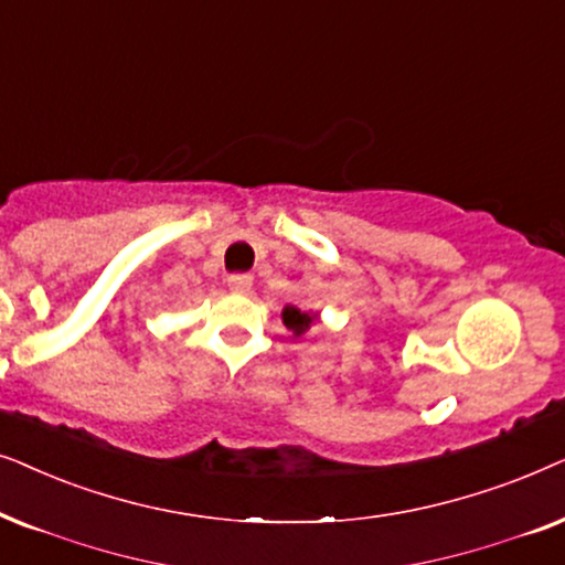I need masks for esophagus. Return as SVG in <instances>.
<instances>
[{
  "label": "esophagus",
  "instance_id": "obj_1",
  "mask_svg": "<svg viewBox=\"0 0 565 565\" xmlns=\"http://www.w3.org/2000/svg\"><path fill=\"white\" fill-rule=\"evenodd\" d=\"M227 287L232 291H237V295H245V291H250V287H253V276L250 274H232V276H227Z\"/></svg>",
  "mask_w": 565,
  "mask_h": 565
}]
</instances>
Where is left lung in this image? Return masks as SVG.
<instances>
[{"mask_svg":"<svg viewBox=\"0 0 565 565\" xmlns=\"http://www.w3.org/2000/svg\"><path fill=\"white\" fill-rule=\"evenodd\" d=\"M318 318V315H307V312H299L297 307H287V310H284V326H287L289 330H295V335H302L307 328L312 326V320Z\"/></svg>","mask_w":565,"mask_h":565,"instance_id":"left-lung-1","label":"left lung"}]
</instances>
